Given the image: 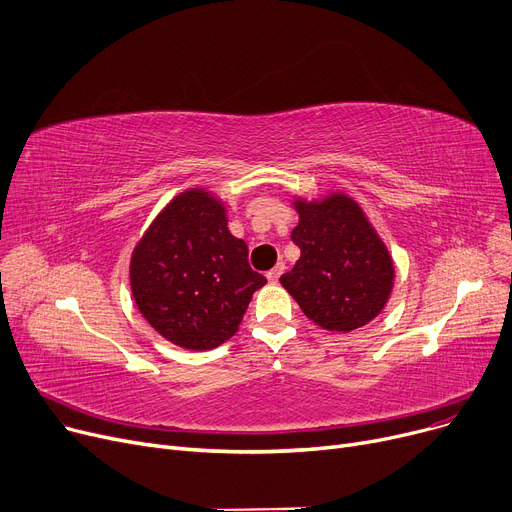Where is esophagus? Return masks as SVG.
Segmentation results:
<instances>
[{
	"label": "esophagus",
	"instance_id": "obj_1",
	"mask_svg": "<svg viewBox=\"0 0 512 512\" xmlns=\"http://www.w3.org/2000/svg\"><path fill=\"white\" fill-rule=\"evenodd\" d=\"M284 274V263L280 261V263H276L270 272H267V280L270 282H278L280 280V276Z\"/></svg>",
	"mask_w": 512,
	"mask_h": 512
}]
</instances>
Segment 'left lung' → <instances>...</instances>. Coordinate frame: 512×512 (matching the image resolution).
Segmentation results:
<instances>
[{
    "label": "left lung",
    "instance_id": "obj_1",
    "mask_svg": "<svg viewBox=\"0 0 512 512\" xmlns=\"http://www.w3.org/2000/svg\"><path fill=\"white\" fill-rule=\"evenodd\" d=\"M299 224L290 238L301 249L280 282L303 313L330 332L367 326L386 307L394 261L365 211L344 193L321 201L294 199Z\"/></svg>",
    "mask_w": 512,
    "mask_h": 512
}]
</instances>
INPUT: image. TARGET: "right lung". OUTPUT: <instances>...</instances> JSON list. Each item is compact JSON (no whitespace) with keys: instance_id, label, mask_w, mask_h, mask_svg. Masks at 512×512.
<instances>
[{"instance_id":"right-lung-1","label":"right lung","mask_w":512,"mask_h":512,"mask_svg":"<svg viewBox=\"0 0 512 512\" xmlns=\"http://www.w3.org/2000/svg\"><path fill=\"white\" fill-rule=\"evenodd\" d=\"M247 242L230 234L224 203L205 188L176 195L130 257V290L149 326L180 348L209 351L232 338L265 278Z\"/></svg>"}]
</instances>
